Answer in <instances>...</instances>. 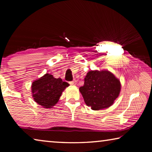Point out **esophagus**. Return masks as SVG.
<instances>
[{
    "label": "esophagus",
    "instance_id": "obj_1",
    "mask_svg": "<svg viewBox=\"0 0 152 152\" xmlns=\"http://www.w3.org/2000/svg\"><path fill=\"white\" fill-rule=\"evenodd\" d=\"M76 82H77V81L76 80H72V81H70L69 83H70V85H76Z\"/></svg>",
    "mask_w": 152,
    "mask_h": 152
}]
</instances>
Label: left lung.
Listing matches in <instances>:
<instances>
[{
  "mask_svg": "<svg viewBox=\"0 0 152 152\" xmlns=\"http://www.w3.org/2000/svg\"><path fill=\"white\" fill-rule=\"evenodd\" d=\"M79 90L87 106L97 110L111 106L119 96L121 84L109 71H90Z\"/></svg>",
  "mask_w": 152,
  "mask_h": 152,
  "instance_id": "1",
  "label": "left lung"
}]
</instances>
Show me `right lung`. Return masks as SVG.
<instances>
[{
  "instance_id": "right-lung-1",
  "label": "right lung",
  "mask_w": 152,
  "mask_h": 152,
  "mask_svg": "<svg viewBox=\"0 0 152 152\" xmlns=\"http://www.w3.org/2000/svg\"><path fill=\"white\" fill-rule=\"evenodd\" d=\"M69 84L61 78H56L50 74H45L33 82L32 93L36 102L45 108H51L59 101L61 93Z\"/></svg>"
}]
</instances>
